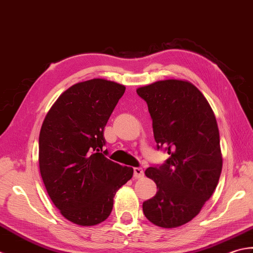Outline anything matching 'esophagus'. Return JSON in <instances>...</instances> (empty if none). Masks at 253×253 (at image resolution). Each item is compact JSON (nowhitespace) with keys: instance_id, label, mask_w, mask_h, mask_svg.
Instances as JSON below:
<instances>
[{"instance_id":"obj_1","label":"esophagus","mask_w":253,"mask_h":253,"mask_svg":"<svg viewBox=\"0 0 253 253\" xmlns=\"http://www.w3.org/2000/svg\"><path fill=\"white\" fill-rule=\"evenodd\" d=\"M134 178H142L144 177V170L141 167H135L134 168Z\"/></svg>"}]
</instances>
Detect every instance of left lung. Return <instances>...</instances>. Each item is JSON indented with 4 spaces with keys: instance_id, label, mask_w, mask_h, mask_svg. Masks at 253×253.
Masks as SVG:
<instances>
[{
    "instance_id": "obj_1",
    "label": "left lung",
    "mask_w": 253,
    "mask_h": 253,
    "mask_svg": "<svg viewBox=\"0 0 253 253\" xmlns=\"http://www.w3.org/2000/svg\"><path fill=\"white\" fill-rule=\"evenodd\" d=\"M136 92L147 104L157 149L169 155L145 170L158 191L143 203V212L159 227H179L200 213L217 187L223 167L217 122L190 82L158 81Z\"/></svg>"
}]
</instances>
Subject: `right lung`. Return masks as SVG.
<instances>
[{
  "instance_id": "right-lung-1",
  "label": "right lung",
  "mask_w": 253,
  "mask_h": 253,
  "mask_svg": "<svg viewBox=\"0 0 253 253\" xmlns=\"http://www.w3.org/2000/svg\"><path fill=\"white\" fill-rule=\"evenodd\" d=\"M125 90L102 79L77 83L56 99L41 126V177L53 204L74 224L107 219L116 192L133 176V168L101 153L104 128Z\"/></svg>"
}]
</instances>
